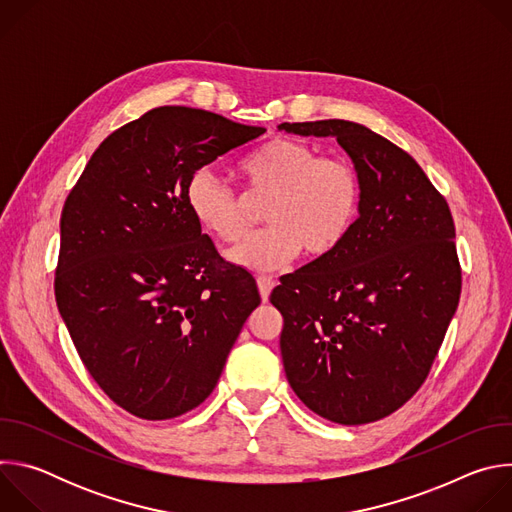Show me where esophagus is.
<instances>
[{"label":"esophagus","instance_id":"34e87169","mask_svg":"<svg viewBox=\"0 0 512 512\" xmlns=\"http://www.w3.org/2000/svg\"><path fill=\"white\" fill-rule=\"evenodd\" d=\"M257 287H259L261 300L267 302V300H269V294H271V289L275 287V279H273L271 275H257Z\"/></svg>","mask_w":512,"mask_h":512}]
</instances>
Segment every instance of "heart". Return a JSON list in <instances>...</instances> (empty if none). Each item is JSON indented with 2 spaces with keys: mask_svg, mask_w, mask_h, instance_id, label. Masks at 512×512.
<instances>
[{
  "mask_svg": "<svg viewBox=\"0 0 512 512\" xmlns=\"http://www.w3.org/2000/svg\"><path fill=\"white\" fill-rule=\"evenodd\" d=\"M245 194L202 170L186 186L194 221L225 243L249 227V201L263 204L265 229L245 237L229 259L235 265L271 271L298 255L326 259L352 235L362 210V182L344 158H320L314 145L277 137L239 164Z\"/></svg>",
  "mask_w": 512,
  "mask_h": 512,
  "instance_id": "b5f03b06",
  "label": "heart"
}]
</instances>
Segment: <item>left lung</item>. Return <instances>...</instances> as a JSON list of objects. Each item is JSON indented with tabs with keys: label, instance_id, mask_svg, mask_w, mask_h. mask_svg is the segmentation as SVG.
<instances>
[{
	"label": "left lung",
	"instance_id": "left-lung-1",
	"mask_svg": "<svg viewBox=\"0 0 512 512\" xmlns=\"http://www.w3.org/2000/svg\"><path fill=\"white\" fill-rule=\"evenodd\" d=\"M336 137L362 182L352 235L326 259L283 275L285 377L308 409L340 425L383 419L427 379L462 291L446 198L395 143L360 123H281Z\"/></svg>",
	"mask_w": 512,
	"mask_h": 512
}]
</instances>
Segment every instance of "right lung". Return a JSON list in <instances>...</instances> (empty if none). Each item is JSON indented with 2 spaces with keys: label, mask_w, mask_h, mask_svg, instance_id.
Instances as JSON below:
<instances>
[{
  "label": "right lung",
  "mask_w": 512,
  "mask_h": 512,
  "mask_svg": "<svg viewBox=\"0 0 512 512\" xmlns=\"http://www.w3.org/2000/svg\"><path fill=\"white\" fill-rule=\"evenodd\" d=\"M263 133L204 109L158 107L113 131L66 196L56 306L89 375L139 419L198 407L261 304L253 275L202 235L186 186Z\"/></svg>",
  "instance_id": "obj_1"
}]
</instances>
